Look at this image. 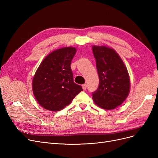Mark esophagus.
Returning <instances> with one entry per match:
<instances>
[{"mask_svg": "<svg viewBox=\"0 0 158 158\" xmlns=\"http://www.w3.org/2000/svg\"><path fill=\"white\" fill-rule=\"evenodd\" d=\"M86 88H87V85H86V84H83V85H82V88H83V89L85 90V89H86Z\"/></svg>", "mask_w": 158, "mask_h": 158, "instance_id": "obj_1", "label": "esophagus"}]
</instances>
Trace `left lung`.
<instances>
[{"label": "left lung", "mask_w": 158, "mask_h": 158, "mask_svg": "<svg viewBox=\"0 0 158 158\" xmlns=\"http://www.w3.org/2000/svg\"><path fill=\"white\" fill-rule=\"evenodd\" d=\"M92 51L99 80L98 89L92 94L93 101L102 109H114L125 102L130 92L127 69L113 48L93 45Z\"/></svg>", "instance_id": "1"}]
</instances>
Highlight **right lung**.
<instances>
[{"label": "right lung", "mask_w": 158, "mask_h": 158, "mask_svg": "<svg viewBox=\"0 0 158 158\" xmlns=\"http://www.w3.org/2000/svg\"><path fill=\"white\" fill-rule=\"evenodd\" d=\"M73 47L52 51L43 60L32 80L34 97L41 107L51 111L63 109L82 88L74 82L70 68L76 54Z\"/></svg>", "instance_id": "obj_1"}]
</instances>
